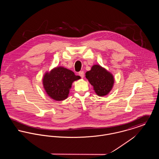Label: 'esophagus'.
I'll list each match as a JSON object with an SVG mask.
<instances>
[{
	"label": "esophagus",
	"mask_w": 159,
	"mask_h": 159,
	"mask_svg": "<svg viewBox=\"0 0 159 159\" xmlns=\"http://www.w3.org/2000/svg\"><path fill=\"white\" fill-rule=\"evenodd\" d=\"M78 75L83 78H84V71H80L79 73H78Z\"/></svg>",
	"instance_id": "obj_1"
}]
</instances>
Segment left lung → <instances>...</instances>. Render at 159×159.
<instances>
[{
  "mask_svg": "<svg viewBox=\"0 0 159 159\" xmlns=\"http://www.w3.org/2000/svg\"><path fill=\"white\" fill-rule=\"evenodd\" d=\"M86 78L93 86V90L98 96L107 95L113 88V75L99 65L93 66L91 70L86 73Z\"/></svg>",
  "mask_w": 159,
  "mask_h": 159,
  "instance_id": "obj_1",
  "label": "left lung"
}]
</instances>
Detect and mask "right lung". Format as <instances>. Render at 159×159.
<instances>
[{"instance_id":"obj_1","label":"right lung","mask_w":159,"mask_h":159,"mask_svg":"<svg viewBox=\"0 0 159 159\" xmlns=\"http://www.w3.org/2000/svg\"><path fill=\"white\" fill-rule=\"evenodd\" d=\"M80 76L67 68L58 67L46 73L43 84L47 94L56 101H62L68 97L72 83L80 79Z\"/></svg>"}]
</instances>
